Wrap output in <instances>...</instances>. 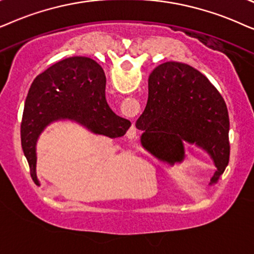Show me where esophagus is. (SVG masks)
Wrapping results in <instances>:
<instances>
[{
	"label": "esophagus",
	"instance_id": "34e87169",
	"mask_svg": "<svg viewBox=\"0 0 254 254\" xmlns=\"http://www.w3.org/2000/svg\"><path fill=\"white\" fill-rule=\"evenodd\" d=\"M136 132H137L136 127H134V125H132V127H130L129 132H127V137H129V138H133L134 136H136Z\"/></svg>",
	"mask_w": 254,
	"mask_h": 254
}]
</instances>
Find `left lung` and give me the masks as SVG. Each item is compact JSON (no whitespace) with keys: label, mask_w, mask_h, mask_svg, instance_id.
<instances>
[{"label":"left lung","mask_w":254,"mask_h":254,"mask_svg":"<svg viewBox=\"0 0 254 254\" xmlns=\"http://www.w3.org/2000/svg\"><path fill=\"white\" fill-rule=\"evenodd\" d=\"M136 127L141 147L173 166L186 158V145L205 152L215 166L210 186L229 164V114L225 101L192 67L167 62L148 77V100Z\"/></svg>","instance_id":"left-lung-1"}]
</instances>
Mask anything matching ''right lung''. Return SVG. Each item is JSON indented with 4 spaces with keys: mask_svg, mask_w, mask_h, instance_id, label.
<instances>
[{
    "mask_svg": "<svg viewBox=\"0 0 254 254\" xmlns=\"http://www.w3.org/2000/svg\"><path fill=\"white\" fill-rule=\"evenodd\" d=\"M106 81L102 67L87 57L60 60L33 80L23 111L21 140L35 184L39 185L37 143L50 125L69 121L109 138L129 130L131 122L117 116L107 103Z\"/></svg>",
    "mask_w": 254,
    "mask_h": 254,
    "instance_id": "1",
    "label": "right lung"
}]
</instances>
